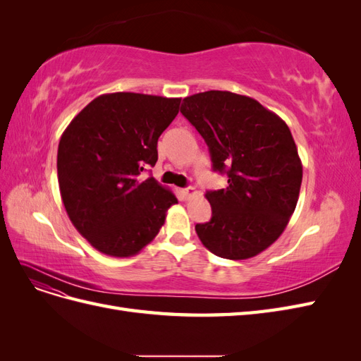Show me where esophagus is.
Listing matches in <instances>:
<instances>
[{
    "instance_id": "obj_1",
    "label": "esophagus",
    "mask_w": 361,
    "mask_h": 361,
    "mask_svg": "<svg viewBox=\"0 0 361 361\" xmlns=\"http://www.w3.org/2000/svg\"><path fill=\"white\" fill-rule=\"evenodd\" d=\"M182 194H183V197H185V199H191V197H194L195 194H197V191H195V188H194V187H188V188L182 190Z\"/></svg>"
}]
</instances>
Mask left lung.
<instances>
[{"instance_id":"obj_1","label":"left lung","mask_w":361,"mask_h":361,"mask_svg":"<svg viewBox=\"0 0 361 361\" xmlns=\"http://www.w3.org/2000/svg\"><path fill=\"white\" fill-rule=\"evenodd\" d=\"M180 113L209 147L227 187L207 191L211 220L195 224L202 244L231 260L267 250L298 202L302 166L288 125L253 97L209 90L185 97Z\"/></svg>"}]
</instances>
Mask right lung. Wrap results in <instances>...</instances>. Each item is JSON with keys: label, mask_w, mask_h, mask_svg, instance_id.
<instances>
[{"label": "right lung", "mask_w": 361, "mask_h": 361, "mask_svg": "<svg viewBox=\"0 0 361 361\" xmlns=\"http://www.w3.org/2000/svg\"><path fill=\"white\" fill-rule=\"evenodd\" d=\"M179 105L180 97L101 94L63 133L57 154L61 200L76 231L101 253H140L178 203L154 178L138 176L157 164L158 138Z\"/></svg>", "instance_id": "obj_1"}]
</instances>
